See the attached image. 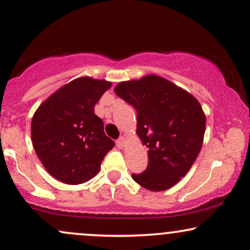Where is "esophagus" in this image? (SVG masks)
Listing matches in <instances>:
<instances>
[{
    "label": "esophagus",
    "instance_id": "34e87169",
    "mask_svg": "<svg viewBox=\"0 0 250 250\" xmlns=\"http://www.w3.org/2000/svg\"><path fill=\"white\" fill-rule=\"evenodd\" d=\"M116 145H117L118 148H123L125 145V138L124 136H121V138L117 139V141H116Z\"/></svg>",
    "mask_w": 250,
    "mask_h": 250
}]
</instances>
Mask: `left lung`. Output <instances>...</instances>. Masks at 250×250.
Wrapping results in <instances>:
<instances>
[{
	"instance_id": "left-lung-1",
	"label": "left lung",
	"mask_w": 250,
	"mask_h": 250,
	"mask_svg": "<svg viewBox=\"0 0 250 250\" xmlns=\"http://www.w3.org/2000/svg\"><path fill=\"white\" fill-rule=\"evenodd\" d=\"M115 93L136 110V131L148 148V166L141 174H132V179L151 191L175 186L203 146L206 117L200 104L156 75L119 83Z\"/></svg>"
}]
</instances>
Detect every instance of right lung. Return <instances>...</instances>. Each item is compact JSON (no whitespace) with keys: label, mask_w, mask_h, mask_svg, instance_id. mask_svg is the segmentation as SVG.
<instances>
[{"label":"right lung","mask_w":250,"mask_h":250,"mask_svg":"<svg viewBox=\"0 0 250 250\" xmlns=\"http://www.w3.org/2000/svg\"><path fill=\"white\" fill-rule=\"evenodd\" d=\"M111 84L77 78L59 88L37 109L32 121L36 155L54 179L81 184L92 179L115 142L104 132L94 105Z\"/></svg>","instance_id":"1"}]
</instances>
